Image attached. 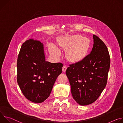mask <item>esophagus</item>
Listing matches in <instances>:
<instances>
[{
    "label": "esophagus",
    "instance_id": "obj_1",
    "mask_svg": "<svg viewBox=\"0 0 123 123\" xmlns=\"http://www.w3.org/2000/svg\"><path fill=\"white\" fill-rule=\"evenodd\" d=\"M67 69V67L65 65H63V66L62 67V71L63 72H65L66 70Z\"/></svg>",
    "mask_w": 123,
    "mask_h": 123
}]
</instances>
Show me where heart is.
<instances>
[{
	"mask_svg": "<svg viewBox=\"0 0 123 123\" xmlns=\"http://www.w3.org/2000/svg\"><path fill=\"white\" fill-rule=\"evenodd\" d=\"M90 46V39L80 35H76L72 37L65 44L64 47L69 49L66 53V58L69 62H76L85 58ZM50 51L54 55L59 56V49L53 44L50 45Z\"/></svg>",
	"mask_w": 123,
	"mask_h": 123,
	"instance_id": "obj_1",
	"label": "heart"
}]
</instances>
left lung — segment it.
Returning <instances> with one entry per match:
<instances>
[{
  "label": "left lung",
  "mask_w": 123,
  "mask_h": 123,
  "mask_svg": "<svg viewBox=\"0 0 123 123\" xmlns=\"http://www.w3.org/2000/svg\"><path fill=\"white\" fill-rule=\"evenodd\" d=\"M92 51L84 59L69 65L66 75L75 101L81 105L94 103L105 88L110 67V56L106 45L93 35Z\"/></svg>",
  "instance_id": "obj_1"
}]
</instances>
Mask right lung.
I'll use <instances>...</instances> for the list:
<instances>
[{
  "label": "right lung",
  "mask_w": 123,
  "mask_h": 123,
  "mask_svg": "<svg viewBox=\"0 0 123 123\" xmlns=\"http://www.w3.org/2000/svg\"><path fill=\"white\" fill-rule=\"evenodd\" d=\"M62 66L60 62L45 61L43 45L40 41L26 40L17 60V81L25 98L35 103L46 100Z\"/></svg>",
  "instance_id": "1"
}]
</instances>
